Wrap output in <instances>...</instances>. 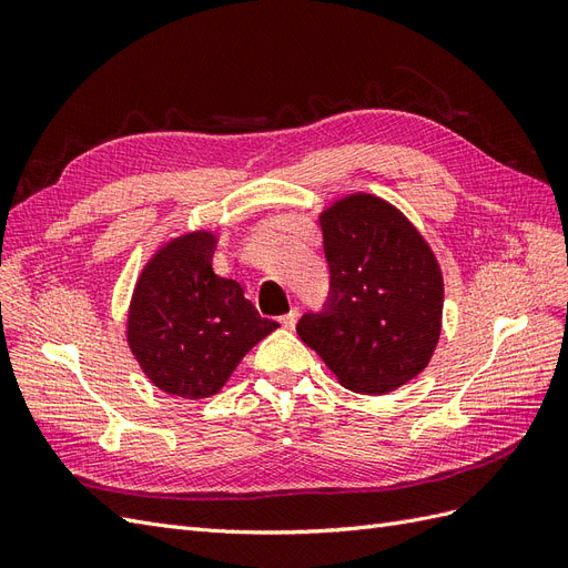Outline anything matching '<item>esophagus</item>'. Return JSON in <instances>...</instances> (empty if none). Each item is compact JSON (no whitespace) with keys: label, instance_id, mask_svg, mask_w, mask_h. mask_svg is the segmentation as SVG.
Segmentation results:
<instances>
[{"label":"esophagus","instance_id":"esophagus-1","mask_svg":"<svg viewBox=\"0 0 568 568\" xmlns=\"http://www.w3.org/2000/svg\"><path fill=\"white\" fill-rule=\"evenodd\" d=\"M280 322H282L284 329H294L296 322H298V311H291V313H286L284 317H280Z\"/></svg>","mask_w":568,"mask_h":568}]
</instances>
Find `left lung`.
Instances as JSON below:
<instances>
[{
    "mask_svg": "<svg viewBox=\"0 0 568 568\" xmlns=\"http://www.w3.org/2000/svg\"><path fill=\"white\" fill-rule=\"evenodd\" d=\"M320 225L329 296L296 332L348 390L400 388L428 365L440 336L436 255L398 209L369 194L341 199Z\"/></svg>",
    "mask_w": 568,
    "mask_h": 568,
    "instance_id": "8db88e82",
    "label": "left lung"
}]
</instances>
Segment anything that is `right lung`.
Here are the masks:
<instances>
[{"mask_svg":"<svg viewBox=\"0 0 568 568\" xmlns=\"http://www.w3.org/2000/svg\"><path fill=\"white\" fill-rule=\"evenodd\" d=\"M215 236L165 244L136 282L128 343L153 386L199 400L217 393L242 357L277 329L257 315L234 280L213 272Z\"/></svg>","mask_w":568,"mask_h":568,"instance_id":"right-lung-1","label":"right lung"}]
</instances>
